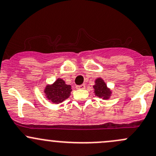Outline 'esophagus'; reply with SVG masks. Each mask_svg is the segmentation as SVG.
<instances>
[{"label": "esophagus", "instance_id": "obj_1", "mask_svg": "<svg viewBox=\"0 0 156 156\" xmlns=\"http://www.w3.org/2000/svg\"><path fill=\"white\" fill-rule=\"evenodd\" d=\"M76 88H77L78 89H84L85 88H86V86H85V84H82V85H80V86H76Z\"/></svg>", "mask_w": 156, "mask_h": 156}]
</instances>
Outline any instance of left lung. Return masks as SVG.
<instances>
[{
  "label": "left lung",
  "instance_id": "obj_1",
  "mask_svg": "<svg viewBox=\"0 0 156 156\" xmlns=\"http://www.w3.org/2000/svg\"><path fill=\"white\" fill-rule=\"evenodd\" d=\"M94 83L95 84L93 86V88L94 89V94L104 100L110 98L112 93L111 90L107 88L104 80L101 78H98Z\"/></svg>",
  "mask_w": 156,
  "mask_h": 156
}]
</instances>
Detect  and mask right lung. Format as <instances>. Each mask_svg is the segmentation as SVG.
I'll return each mask as SVG.
<instances>
[{
    "mask_svg": "<svg viewBox=\"0 0 156 156\" xmlns=\"http://www.w3.org/2000/svg\"><path fill=\"white\" fill-rule=\"evenodd\" d=\"M71 91V86L67 85L63 80L58 78L53 84L46 86L44 94L48 100L58 104L68 98Z\"/></svg>",
    "mask_w": 156,
    "mask_h": 156,
    "instance_id": "add662e5",
    "label": "right lung"
}]
</instances>
